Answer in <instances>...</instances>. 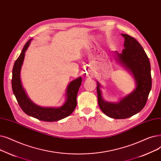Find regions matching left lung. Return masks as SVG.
Wrapping results in <instances>:
<instances>
[{"label": "left lung", "mask_w": 161, "mask_h": 161, "mask_svg": "<svg viewBox=\"0 0 161 161\" xmlns=\"http://www.w3.org/2000/svg\"><path fill=\"white\" fill-rule=\"evenodd\" d=\"M121 35L125 38V49L120 53L114 52V56L132 75L136 84L135 89L117 102H108L103 98L102 86L97 81L99 108L107 116L116 119L130 117L142 110L146 104L152 85L151 65L146 53L134 38L127 34Z\"/></svg>", "instance_id": "8db88e82"}]
</instances>
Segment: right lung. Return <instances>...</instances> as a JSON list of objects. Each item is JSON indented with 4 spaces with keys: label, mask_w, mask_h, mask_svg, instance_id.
Wrapping results in <instances>:
<instances>
[{
    "label": "right lung",
    "mask_w": 161,
    "mask_h": 161,
    "mask_svg": "<svg viewBox=\"0 0 161 161\" xmlns=\"http://www.w3.org/2000/svg\"><path fill=\"white\" fill-rule=\"evenodd\" d=\"M32 39L29 40L23 48L19 56L14 63L12 70V86L14 94L21 109L29 116L46 122H54L62 120L73 112L76 106V96L81 85L80 76L72 80L66 88L65 102L59 108H43L35 104L27 94L22 86L20 73L27 50Z\"/></svg>",
    "instance_id": "add662e5"
}]
</instances>
